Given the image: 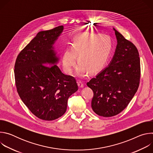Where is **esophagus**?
<instances>
[{
	"instance_id": "1",
	"label": "esophagus",
	"mask_w": 153,
	"mask_h": 153,
	"mask_svg": "<svg viewBox=\"0 0 153 153\" xmlns=\"http://www.w3.org/2000/svg\"><path fill=\"white\" fill-rule=\"evenodd\" d=\"M77 83H78V86H79V88H83V87L84 86V85H83V82H82V81H80V80H78Z\"/></svg>"
}]
</instances>
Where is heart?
<instances>
[{
	"mask_svg": "<svg viewBox=\"0 0 153 153\" xmlns=\"http://www.w3.org/2000/svg\"><path fill=\"white\" fill-rule=\"evenodd\" d=\"M111 50L110 38L105 34H83L76 37L71 48L65 50L62 56V66L65 73H72L76 63V74L84 76L87 71L95 73L102 70L106 64Z\"/></svg>",
	"mask_w": 153,
	"mask_h": 153,
	"instance_id": "b5f03b06",
	"label": "heart"
}]
</instances>
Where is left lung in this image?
Listing matches in <instances>:
<instances>
[{
  "label": "left lung",
  "mask_w": 153,
  "mask_h": 153,
  "mask_svg": "<svg viewBox=\"0 0 153 153\" xmlns=\"http://www.w3.org/2000/svg\"><path fill=\"white\" fill-rule=\"evenodd\" d=\"M113 29L117 40L114 56L106 68L86 83L94 93L93 110L106 117L119 114L128 106L137 91L140 77L137 48Z\"/></svg>",
  "instance_id": "1"
}]
</instances>
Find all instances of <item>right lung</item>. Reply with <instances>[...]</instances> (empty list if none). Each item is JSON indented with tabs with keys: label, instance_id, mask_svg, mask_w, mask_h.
Returning <instances> with one entry per match:
<instances>
[{
	"label": "right lung",
	"instance_id": "1",
	"mask_svg": "<svg viewBox=\"0 0 153 153\" xmlns=\"http://www.w3.org/2000/svg\"><path fill=\"white\" fill-rule=\"evenodd\" d=\"M62 25L37 33L17 57L14 77L17 91L30 111L44 120L66 112L69 97L78 90L76 80L62 73L53 45Z\"/></svg>",
	"mask_w": 153,
	"mask_h": 153
}]
</instances>
